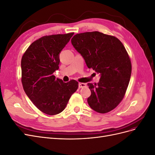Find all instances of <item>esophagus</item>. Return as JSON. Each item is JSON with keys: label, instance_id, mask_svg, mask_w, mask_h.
<instances>
[{"label": "esophagus", "instance_id": "esophagus-1", "mask_svg": "<svg viewBox=\"0 0 155 155\" xmlns=\"http://www.w3.org/2000/svg\"><path fill=\"white\" fill-rule=\"evenodd\" d=\"M86 86H87L86 84H85V83H79L78 84V87H79V88L85 87Z\"/></svg>", "mask_w": 155, "mask_h": 155}]
</instances>
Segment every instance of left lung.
I'll return each instance as SVG.
<instances>
[{
    "label": "left lung",
    "instance_id": "obj_1",
    "mask_svg": "<svg viewBox=\"0 0 155 155\" xmlns=\"http://www.w3.org/2000/svg\"><path fill=\"white\" fill-rule=\"evenodd\" d=\"M71 43L88 68L101 76L97 84L88 83L91 91L89 106L102 114L113 110L123 100L132 70L124 45L116 37L99 31L78 34Z\"/></svg>",
    "mask_w": 155,
    "mask_h": 155
}]
</instances>
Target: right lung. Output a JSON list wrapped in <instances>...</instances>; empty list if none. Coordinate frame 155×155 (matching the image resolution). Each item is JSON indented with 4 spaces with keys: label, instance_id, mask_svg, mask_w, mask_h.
Wrapping results in <instances>:
<instances>
[{
    "label": "right lung",
    "instance_id": "right-lung-1",
    "mask_svg": "<svg viewBox=\"0 0 155 155\" xmlns=\"http://www.w3.org/2000/svg\"><path fill=\"white\" fill-rule=\"evenodd\" d=\"M74 33L46 35L32 43L21 59V81L26 95L44 113L55 115L66 107L78 82L64 83L53 73L59 69V54Z\"/></svg>",
    "mask_w": 155,
    "mask_h": 155
}]
</instances>
